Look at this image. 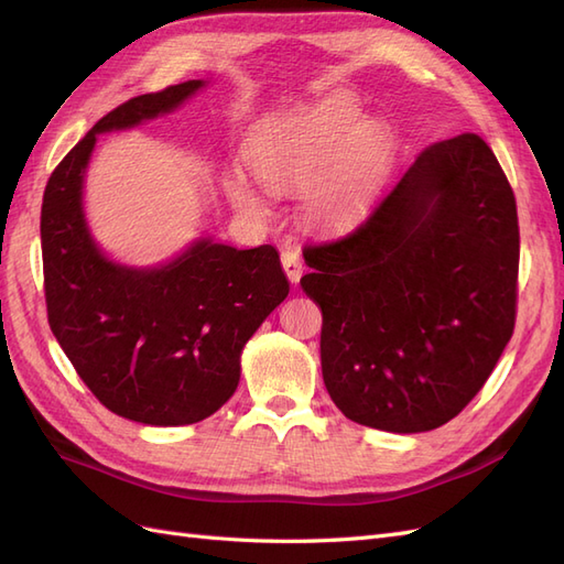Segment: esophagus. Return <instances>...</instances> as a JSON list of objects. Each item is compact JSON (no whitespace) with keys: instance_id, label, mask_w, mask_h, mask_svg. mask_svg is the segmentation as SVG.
<instances>
[{"instance_id":"34e87169","label":"esophagus","mask_w":564,"mask_h":564,"mask_svg":"<svg viewBox=\"0 0 564 564\" xmlns=\"http://www.w3.org/2000/svg\"><path fill=\"white\" fill-rule=\"evenodd\" d=\"M282 268L286 272V278L292 284H296L303 275V263H301V253L294 249H284L282 251Z\"/></svg>"}]
</instances>
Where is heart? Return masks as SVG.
I'll use <instances>...</instances> for the list:
<instances>
[{
	"label": "heart",
	"instance_id": "1",
	"mask_svg": "<svg viewBox=\"0 0 564 564\" xmlns=\"http://www.w3.org/2000/svg\"><path fill=\"white\" fill-rule=\"evenodd\" d=\"M247 158L270 191L303 185L305 214L324 228H340L379 195L395 160V139L383 119H362L355 100L329 96L311 108L265 117L251 133ZM226 193L245 214H265V199L242 174H228Z\"/></svg>",
	"mask_w": 564,
	"mask_h": 564
}]
</instances>
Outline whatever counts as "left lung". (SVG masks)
<instances>
[{"mask_svg": "<svg viewBox=\"0 0 564 564\" xmlns=\"http://www.w3.org/2000/svg\"><path fill=\"white\" fill-rule=\"evenodd\" d=\"M322 308V377L350 421L440 429L497 367L516 327V195L477 133L419 152L346 237L303 249Z\"/></svg>", "mask_w": 564, "mask_h": 564, "instance_id": "left-lung-1", "label": "left lung"}]
</instances>
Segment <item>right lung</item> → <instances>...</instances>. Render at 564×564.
I'll return each mask as SVG.
<instances>
[{
  "instance_id": "1",
  "label": "right lung",
  "mask_w": 564,
  "mask_h": 564,
  "mask_svg": "<svg viewBox=\"0 0 564 564\" xmlns=\"http://www.w3.org/2000/svg\"><path fill=\"white\" fill-rule=\"evenodd\" d=\"M204 87L187 79L135 96L98 119L51 174L42 202L48 327L79 379L112 414L145 425L212 416L240 383V355L289 294L275 247L197 240L172 263L110 261L82 207L98 133L176 110Z\"/></svg>"
}]
</instances>
